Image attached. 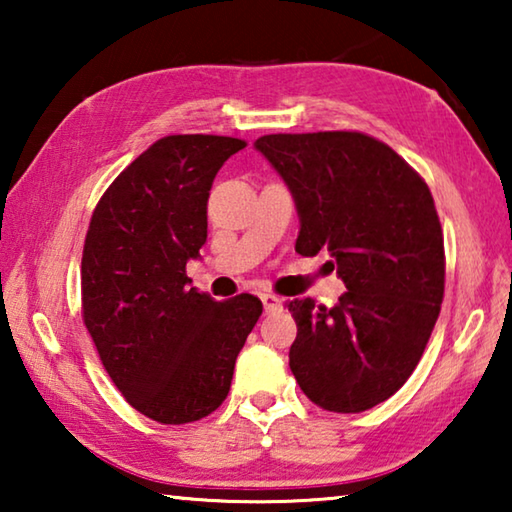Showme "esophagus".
I'll list each match as a JSON object with an SVG mask.
<instances>
[{"label":"esophagus","instance_id":"obj_1","mask_svg":"<svg viewBox=\"0 0 512 512\" xmlns=\"http://www.w3.org/2000/svg\"><path fill=\"white\" fill-rule=\"evenodd\" d=\"M262 302H264V309L266 311H277L282 309V300L273 296V293H262Z\"/></svg>","mask_w":512,"mask_h":512}]
</instances>
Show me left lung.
Returning <instances> with one entry per match:
<instances>
[{"label": "left lung", "instance_id": "obj_1", "mask_svg": "<svg viewBox=\"0 0 512 512\" xmlns=\"http://www.w3.org/2000/svg\"><path fill=\"white\" fill-rule=\"evenodd\" d=\"M255 149L296 203V253H327L348 289L332 307L289 302L293 377L325 411L372 409L411 377L440 314L445 246L429 187L363 133L264 135Z\"/></svg>", "mask_w": 512, "mask_h": 512}]
</instances>
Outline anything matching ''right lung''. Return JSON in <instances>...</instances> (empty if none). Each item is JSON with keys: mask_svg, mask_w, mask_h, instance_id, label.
<instances>
[{"mask_svg": "<svg viewBox=\"0 0 512 512\" xmlns=\"http://www.w3.org/2000/svg\"><path fill=\"white\" fill-rule=\"evenodd\" d=\"M244 146L219 135L162 137L92 214L81 262L85 327L126 402L155 422L185 424L219 409L262 316L259 298L216 302L185 273L207 241L214 176Z\"/></svg>", "mask_w": 512, "mask_h": 512, "instance_id": "obj_1", "label": "right lung"}]
</instances>
